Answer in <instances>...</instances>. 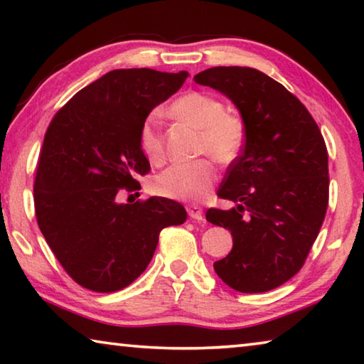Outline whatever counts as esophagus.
Instances as JSON below:
<instances>
[{
    "label": "esophagus",
    "mask_w": 364,
    "mask_h": 364,
    "mask_svg": "<svg viewBox=\"0 0 364 364\" xmlns=\"http://www.w3.org/2000/svg\"><path fill=\"white\" fill-rule=\"evenodd\" d=\"M188 213H189V217L193 218V220H202V207L200 205H196V204H193V205H188Z\"/></svg>",
    "instance_id": "esophagus-1"
}]
</instances>
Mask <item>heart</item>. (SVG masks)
<instances>
[{"instance_id": "obj_1", "label": "heart", "mask_w": 364, "mask_h": 364, "mask_svg": "<svg viewBox=\"0 0 364 364\" xmlns=\"http://www.w3.org/2000/svg\"><path fill=\"white\" fill-rule=\"evenodd\" d=\"M178 120L200 130L199 154H210L220 164H231L245 143V123L241 117L225 110L217 96L204 91H189L170 106ZM139 146L154 164L165 159L162 132L156 114L147 115L139 130ZM218 178L212 159H199L191 164H175L154 180L156 194L175 200H200L210 193Z\"/></svg>"}]
</instances>
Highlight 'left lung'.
<instances>
[{
    "mask_svg": "<svg viewBox=\"0 0 364 364\" xmlns=\"http://www.w3.org/2000/svg\"><path fill=\"white\" fill-rule=\"evenodd\" d=\"M194 82L230 97L245 123L241 156L217 191L236 207L207 210V221L232 236V250L213 268L234 291H271L299 273L321 230L329 204L324 138L299 97L260 70L212 67Z\"/></svg>",
    "mask_w": 364,
    "mask_h": 364,
    "instance_id": "obj_1",
    "label": "left lung"
}]
</instances>
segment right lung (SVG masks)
I'll use <instances>...</instances> for the list:
<instances>
[{"label": "right lung", "instance_id": "obj_1", "mask_svg": "<svg viewBox=\"0 0 364 364\" xmlns=\"http://www.w3.org/2000/svg\"><path fill=\"white\" fill-rule=\"evenodd\" d=\"M188 72L120 69L97 78L49 123L33 181L36 223L65 273L85 289L115 292L143 273L164 228L188 213L165 197L117 204L141 189L151 165L141 125L181 88Z\"/></svg>", "mask_w": 364, "mask_h": 364}]
</instances>
